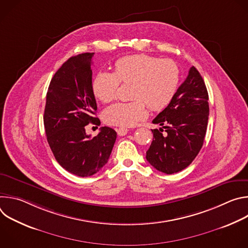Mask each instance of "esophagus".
I'll return each instance as SVG.
<instances>
[{"label":"esophagus","instance_id":"1","mask_svg":"<svg viewBox=\"0 0 248 248\" xmlns=\"http://www.w3.org/2000/svg\"><path fill=\"white\" fill-rule=\"evenodd\" d=\"M117 132H118V134L120 136H124V135H125L128 132V129L125 128V127H120V128L117 129Z\"/></svg>","mask_w":248,"mask_h":248}]
</instances>
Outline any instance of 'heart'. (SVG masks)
<instances>
[{
	"label": "heart",
	"mask_w": 248,
	"mask_h": 248,
	"mask_svg": "<svg viewBox=\"0 0 248 248\" xmlns=\"http://www.w3.org/2000/svg\"><path fill=\"white\" fill-rule=\"evenodd\" d=\"M115 72L96 75L92 89L102 102L117 98L120 82L133 83L131 102H119L106 109L104 122L111 125L128 127L148 116L147 106L160 111L170 103L179 88L180 68L171 60H160L148 55H131L115 62Z\"/></svg>",
	"instance_id": "heart-1"
}]
</instances>
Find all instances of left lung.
Masks as SVG:
<instances>
[{
  "label": "left lung",
  "instance_id": "obj_1",
  "mask_svg": "<svg viewBox=\"0 0 248 248\" xmlns=\"http://www.w3.org/2000/svg\"><path fill=\"white\" fill-rule=\"evenodd\" d=\"M209 117L208 92L198 70L191 66L186 79L170 103L154 120L163 130L152 129L153 141L146 159L167 174L188 167L202 148Z\"/></svg>",
  "mask_w": 248,
  "mask_h": 248
}]
</instances>
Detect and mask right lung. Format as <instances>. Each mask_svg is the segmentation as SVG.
I'll use <instances>...</instances> for the list:
<instances>
[{
  "label": "right lung",
  "mask_w": 248,
  "mask_h": 248,
  "mask_svg": "<svg viewBox=\"0 0 248 248\" xmlns=\"http://www.w3.org/2000/svg\"><path fill=\"white\" fill-rule=\"evenodd\" d=\"M83 53L69 58L54 75L46 96L44 126L57 162L78 176H90L107 164L117 132L102 126L91 137L85 126L100 124L92 89V57Z\"/></svg>",
  "instance_id": "1"
}]
</instances>
